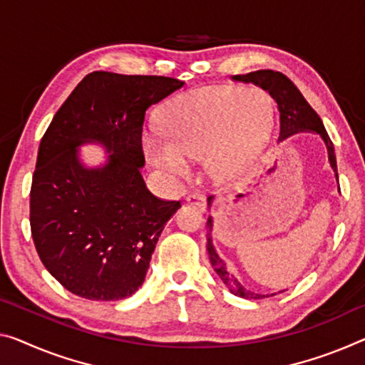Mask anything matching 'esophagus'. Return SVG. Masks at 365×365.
<instances>
[{"instance_id":"34e87169","label":"esophagus","mask_w":365,"mask_h":365,"mask_svg":"<svg viewBox=\"0 0 365 365\" xmlns=\"http://www.w3.org/2000/svg\"><path fill=\"white\" fill-rule=\"evenodd\" d=\"M186 200H187V204L197 207V209L202 210V212L207 209V202H205L204 195H200V194H189L187 197H186Z\"/></svg>"}]
</instances>
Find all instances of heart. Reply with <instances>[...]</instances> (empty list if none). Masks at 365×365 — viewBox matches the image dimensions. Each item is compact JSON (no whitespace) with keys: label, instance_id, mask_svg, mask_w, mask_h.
I'll return each mask as SVG.
<instances>
[{"label":"heart","instance_id":"1","mask_svg":"<svg viewBox=\"0 0 365 365\" xmlns=\"http://www.w3.org/2000/svg\"><path fill=\"white\" fill-rule=\"evenodd\" d=\"M274 104L259 89L204 88L173 99L161 112L165 135L145 130L142 148L168 176H184L204 155L207 175L232 184L253 166L271 135Z\"/></svg>","mask_w":365,"mask_h":365}]
</instances>
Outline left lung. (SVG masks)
Returning a JSON list of instances; mask_svg holds the SVG:
<instances>
[{"label": "left lung", "instance_id": "obj_1", "mask_svg": "<svg viewBox=\"0 0 365 365\" xmlns=\"http://www.w3.org/2000/svg\"><path fill=\"white\" fill-rule=\"evenodd\" d=\"M232 78L235 81L253 83V85L267 91L272 96V99L276 101L280 112V142L300 132H312L319 135V138L323 140L324 147H327L329 166H331L336 181H338V166H336V155L331 138H329L327 128H324L322 119H319V115L313 110L312 106L308 104L307 99L304 98V94L299 91V88H297L287 76L272 70H257L246 73V75H235ZM212 202H214V197L210 195L209 209L212 207ZM212 230H214V217L209 215V218H207V251H209L210 264L218 274V277L222 279V282L227 285L230 292L237 297H241V299L255 300L276 295V292L259 294L255 292V290H250L240 282L232 271H228L225 261L218 256L214 241H212ZM280 292H284V290H279V294Z\"/></svg>", "mask_w": 365, "mask_h": 365}]
</instances>
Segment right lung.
Returning <instances> with one entry per match:
<instances>
[{
	"label": "right lung",
	"mask_w": 365,
	"mask_h": 365,
	"mask_svg": "<svg viewBox=\"0 0 365 365\" xmlns=\"http://www.w3.org/2000/svg\"><path fill=\"white\" fill-rule=\"evenodd\" d=\"M184 86L166 76L93 71L73 89L41 140L31 230L47 271L71 294L109 302L135 294L166 222L181 207L145 186V112ZM99 144L103 165L81 160Z\"/></svg>",
	"instance_id": "add662e5"
}]
</instances>
